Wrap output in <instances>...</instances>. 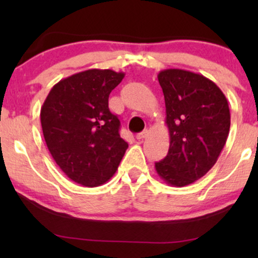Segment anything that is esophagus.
<instances>
[{
	"mask_svg": "<svg viewBox=\"0 0 258 258\" xmlns=\"http://www.w3.org/2000/svg\"><path fill=\"white\" fill-rule=\"evenodd\" d=\"M148 136H149V130H144V131L138 133L137 139H144V138H147Z\"/></svg>",
	"mask_w": 258,
	"mask_h": 258,
	"instance_id": "34e87169",
	"label": "esophagus"
}]
</instances>
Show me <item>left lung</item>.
Listing matches in <instances>:
<instances>
[{"mask_svg": "<svg viewBox=\"0 0 258 258\" xmlns=\"http://www.w3.org/2000/svg\"><path fill=\"white\" fill-rule=\"evenodd\" d=\"M166 106L170 148L155 170L162 180L184 186L211 170L226 144L230 112L226 96L215 82L182 69L158 75Z\"/></svg>", "mask_w": 258, "mask_h": 258, "instance_id": "1", "label": "left lung"}]
</instances>
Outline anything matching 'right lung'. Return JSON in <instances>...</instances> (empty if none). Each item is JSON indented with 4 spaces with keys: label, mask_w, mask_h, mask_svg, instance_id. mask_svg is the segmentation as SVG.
<instances>
[{
    "label": "right lung",
    "mask_w": 258,
    "mask_h": 258,
    "mask_svg": "<svg viewBox=\"0 0 258 258\" xmlns=\"http://www.w3.org/2000/svg\"><path fill=\"white\" fill-rule=\"evenodd\" d=\"M123 73L90 69L60 80L41 108L47 148L60 170L84 186L112 177L128 148L120 137V120L109 110V94Z\"/></svg>",
    "instance_id": "add662e5"
}]
</instances>
